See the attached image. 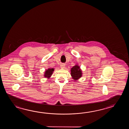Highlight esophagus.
Segmentation results:
<instances>
[{"label":"esophagus","mask_w":129,"mask_h":129,"mask_svg":"<svg viewBox=\"0 0 129 129\" xmlns=\"http://www.w3.org/2000/svg\"><path fill=\"white\" fill-rule=\"evenodd\" d=\"M65 64H64V63H62V64H61L60 65V67L62 69H64L65 68Z\"/></svg>","instance_id":"1"}]
</instances>
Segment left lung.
Listing matches in <instances>:
<instances>
[{"label": "left lung", "instance_id": "1", "mask_svg": "<svg viewBox=\"0 0 129 129\" xmlns=\"http://www.w3.org/2000/svg\"><path fill=\"white\" fill-rule=\"evenodd\" d=\"M71 75L72 79L77 81L82 77V71L78 64H76L71 69Z\"/></svg>", "mask_w": 129, "mask_h": 129}]
</instances>
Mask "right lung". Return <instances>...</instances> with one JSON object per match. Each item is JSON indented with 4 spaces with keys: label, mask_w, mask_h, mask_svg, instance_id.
I'll return each mask as SVG.
<instances>
[{
    "label": "right lung",
    "mask_w": 129,
    "mask_h": 129,
    "mask_svg": "<svg viewBox=\"0 0 129 129\" xmlns=\"http://www.w3.org/2000/svg\"><path fill=\"white\" fill-rule=\"evenodd\" d=\"M54 71V68H48L46 70L45 72H44V77L45 78H47L48 79H49L50 78L52 75L53 72Z\"/></svg>",
    "instance_id": "1"
}]
</instances>
